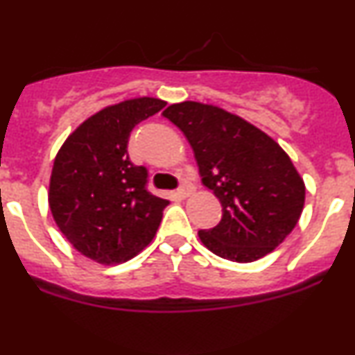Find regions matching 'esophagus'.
Listing matches in <instances>:
<instances>
[{"mask_svg": "<svg viewBox=\"0 0 355 355\" xmlns=\"http://www.w3.org/2000/svg\"><path fill=\"white\" fill-rule=\"evenodd\" d=\"M190 193H191V187L190 185H183L180 190L177 191V195L180 198H187V197H190Z\"/></svg>", "mask_w": 355, "mask_h": 355, "instance_id": "esophagus-1", "label": "esophagus"}]
</instances>
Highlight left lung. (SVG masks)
Returning <instances> with one entry per match:
<instances>
[{"instance_id":"left-lung-1","label":"left lung","mask_w":355,"mask_h":355,"mask_svg":"<svg viewBox=\"0 0 355 355\" xmlns=\"http://www.w3.org/2000/svg\"><path fill=\"white\" fill-rule=\"evenodd\" d=\"M193 150L203 185L222 203V220L200 242L222 259L248 263L274 252L304 210L305 183L272 137L242 116L200 101L162 113Z\"/></svg>"}]
</instances>
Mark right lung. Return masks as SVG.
Masks as SVG:
<instances>
[{
    "instance_id": "add662e5",
    "label": "right lung",
    "mask_w": 355,
    "mask_h": 355,
    "mask_svg": "<svg viewBox=\"0 0 355 355\" xmlns=\"http://www.w3.org/2000/svg\"><path fill=\"white\" fill-rule=\"evenodd\" d=\"M166 101L138 96L108 105L76 126L53 162L48 205L81 255L115 266L152 242L168 200L146 191V168L128 160L132 130Z\"/></svg>"
}]
</instances>
